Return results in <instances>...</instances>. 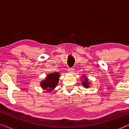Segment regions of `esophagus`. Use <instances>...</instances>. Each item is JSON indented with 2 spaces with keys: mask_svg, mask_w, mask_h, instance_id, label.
I'll list each match as a JSON object with an SVG mask.
<instances>
[{
  "mask_svg": "<svg viewBox=\"0 0 129 129\" xmlns=\"http://www.w3.org/2000/svg\"><path fill=\"white\" fill-rule=\"evenodd\" d=\"M74 72H75V69H74L73 68L69 69L68 70V73H73Z\"/></svg>",
  "mask_w": 129,
  "mask_h": 129,
  "instance_id": "34e87169",
  "label": "esophagus"
}]
</instances>
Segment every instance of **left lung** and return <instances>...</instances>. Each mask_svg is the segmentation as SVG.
<instances>
[{"mask_svg": "<svg viewBox=\"0 0 129 129\" xmlns=\"http://www.w3.org/2000/svg\"><path fill=\"white\" fill-rule=\"evenodd\" d=\"M81 79H81V81H82V83L83 86L84 87L86 88V89L89 88L90 85L91 84V83L90 82H89V79L86 77V75L82 76V77H81Z\"/></svg>", "mask_w": 129, "mask_h": 129, "instance_id": "obj_1", "label": "left lung"}]
</instances>
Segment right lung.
Instances as JSON below:
<instances>
[{"label":"right lung","mask_w":129,"mask_h":129,"mask_svg":"<svg viewBox=\"0 0 129 129\" xmlns=\"http://www.w3.org/2000/svg\"><path fill=\"white\" fill-rule=\"evenodd\" d=\"M59 77L60 73L57 72L49 73L46 76L45 79L40 82V85L42 89L46 90L47 92H50L57 86Z\"/></svg>","instance_id":"1"}]
</instances>
